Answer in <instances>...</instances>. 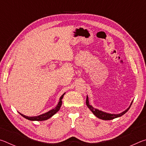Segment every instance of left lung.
Returning <instances> with one entry per match:
<instances>
[{
	"mask_svg": "<svg viewBox=\"0 0 146 146\" xmlns=\"http://www.w3.org/2000/svg\"><path fill=\"white\" fill-rule=\"evenodd\" d=\"M86 105H87L88 107L89 108V109L91 111L93 112V113L94 115H95L96 117L100 118V119L102 120H112V119H114L115 118H117V117H121V116L124 115L125 113H126L128 110H129V108L131 107V106L132 103L131 104V106H129V108H128L126 110L120 113V114H118V115H115V114H110V113H104L102 111H99L98 110H97V109H95L92 106H91L90 104V103H89V100H88V97L87 96V98H86Z\"/></svg>",
	"mask_w": 146,
	"mask_h": 146,
	"instance_id": "left-lung-1",
	"label": "left lung"
}]
</instances>
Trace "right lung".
I'll return each mask as SVG.
<instances>
[{"instance_id": "1", "label": "right lung", "mask_w": 146, "mask_h": 146, "mask_svg": "<svg viewBox=\"0 0 146 146\" xmlns=\"http://www.w3.org/2000/svg\"><path fill=\"white\" fill-rule=\"evenodd\" d=\"M64 94H65V93H64L63 95L61 96V97L60 98V101H59V102L58 104V105L56 106V107L55 108L53 109V110H50L49 111L44 113V114L40 115L39 116H36V117H27V116H25V115H24L23 114H21V113H19L22 116H23V117H24L25 118H26V119L29 120H36V121L46 120L47 119H48V118H51L53 115H55V113L57 112L59 110H60V108L61 107V105H62V99Z\"/></svg>"}]
</instances>
